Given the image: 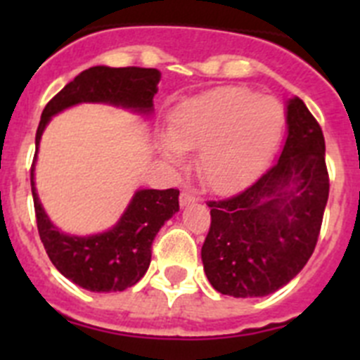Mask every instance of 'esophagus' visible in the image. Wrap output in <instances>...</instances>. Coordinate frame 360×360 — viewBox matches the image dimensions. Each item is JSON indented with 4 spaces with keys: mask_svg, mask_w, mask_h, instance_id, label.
Masks as SVG:
<instances>
[{
    "mask_svg": "<svg viewBox=\"0 0 360 360\" xmlns=\"http://www.w3.org/2000/svg\"><path fill=\"white\" fill-rule=\"evenodd\" d=\"M196 202V196L193 195V193H189V191H184L182 195H180V205L182 207H187V205H191V203Z\"/></svg>",
    "mask_w": 360,
    "mask_h": 360,
    "instance_id": "esophagus-1",
    "label": "esophagus"
}]
</instances>
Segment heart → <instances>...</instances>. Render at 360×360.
I'll return each mask as SVG.
<instances>
[{"label":"heart","mask_w":360,"mask_h":360,"mask_svg":"<svg viewBox=\"0 0 360 360\" xmlns=\"http://www.w3.org/2000/svg\"><path fill=\"white\" fill-rule=\"evenodd\" d=\"M285 113L272 97L245 88H216L189 98L169 119L160 151L173 164L196 151V173L214 193H234L259 173L281 135Z\"/></svg>","instance_id":"obj_1"}]
</instances>
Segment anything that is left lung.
<instances>
[{
    "label": "left lung",
    "mask_w": 360,
    "mask_h": 360,
    "mask_svg": "<svg viewBox=\"0 0 360 360\" xmlns=\"http://www.w3.org/2000/svg\"><path fill=\"white\" fill-rule=\"evenodd\" d=\"M328 191L321 126L301 98H288L287 141L274 165L236 196L207 203L202 262L212 288L263 297L292 281L316 249Z\"/></svg>",
    "instance_id": "8db88e82"
}]
</instances>
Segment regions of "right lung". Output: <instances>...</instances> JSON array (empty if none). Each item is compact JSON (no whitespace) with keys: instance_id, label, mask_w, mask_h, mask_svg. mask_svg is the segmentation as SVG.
Segmentation results:
<instances>
[{"instance_id":"1","label":"right lung","mask_w":360,"mask_h":360,"mask_svg":"<svg viewBox=\"0 0 360 360\" xmlns=\"http://www.w3.org/2000/svg\"><path fill=\"white\" fill-rule=\"evenodd\" d=\"M160 82L155 68L84 70L46 104L36 133V157L30 184L37 231L50 262L70 281L90 292H122L144 278L151 263V243L162 225L178 212V189H139L115 225L98 234H66L50 221L36 189L34 165L44 128L57 113L82 103H101L151 115L153 97Z\"/></svg>"}]
</instances>
